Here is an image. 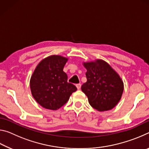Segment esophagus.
<instances>
[{"label":"esophagus","instance_id":"34e87169","mask_svg":"<svg viewBox=\"0 0 149 149\" xmlns=\"http://www.w3.org/2000/svg\"><path fill=\"white\" fill-rule=\"evenodd\" d=\"M76 87H77V89H79L81 88V84H76Z\"/></svg>","mask_w":149,"mask_h":149}]
</instances>
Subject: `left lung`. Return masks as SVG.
Returning a JSON list of instances; mask_svg holds the SVG:
<instances>
[{
    "instance_id": "left-lung-1",
    "label": "left lung",
    "mask_w": 149,
    "mask_h": 149,
    "mask_svg": "<svg viewBox=\"0 0 149 149\" xmlns=\"http://www.w3.org/2000/svg\"><path fill=\"white\" fill-rule=\"evenodd\" d=\"M87 82L81 90L90 105L99 111L112 109L122 97L123 83L114 69L102 60L84 62Z\"/></svg>"
}]
</instances>
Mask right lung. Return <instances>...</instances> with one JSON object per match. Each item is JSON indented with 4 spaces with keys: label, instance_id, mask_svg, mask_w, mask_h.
<instances>
[{
    "label": "right lung",
    "instance_id": "1",
    "mask_svg": "<svg viewBox=\"0 0 149 149\" xmlns=\"http://www.w3.org/2000/svg\"><path fill=\"white\" fill-rule=\"evenodd\" d=\"M68 58L52 55L41 60L30 79L33 97L45 108L58 109L69 100L76 87L68 82V75L63 71Z\"/></svg>",
    "mask_w": 149,
    "mask_h": 149
}]
</instances>
